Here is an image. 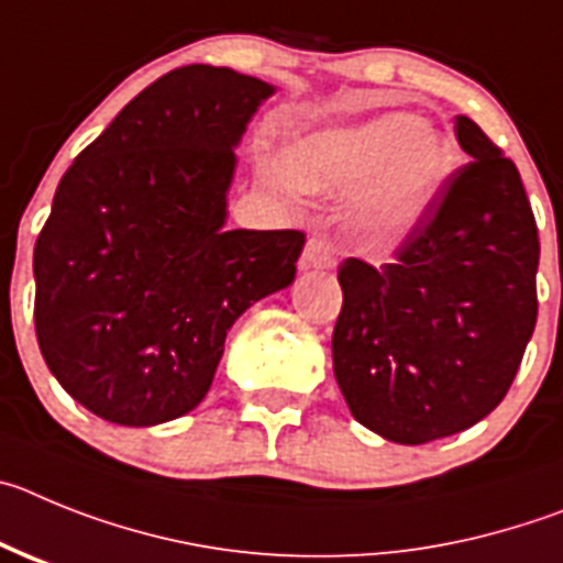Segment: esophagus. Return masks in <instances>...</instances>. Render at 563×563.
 <instances>
[{
	"instance_id": "obj_1",
	"label": "esophagus",
	"mask_w": 563,
	"mask_h": 563,
	"mask_svg": "<svg viewBox=\"0 0 563 563\" xmlns=\"http://www.w3.org/2000/svg\"><path fill=\"white\" fill-rule=\"evenodd\" d=\"M333 263H336V250L328 244L325 238H308V244L300 257V269L302 272L333 269Z\"/></svg>"
}]
</instances>
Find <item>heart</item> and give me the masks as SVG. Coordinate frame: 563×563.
<instances>
[{
  "instance_id": "b5f03b06",
  "label": "heart",
  "mask_w": 563,
  "mask_h": 563,
  "mask_svg": "<svg viewBox=\"0 0 563 563\" xmlns=\"http://www.w3.org/2000/svg\"><path fill=\"white\" fill-rule=\"evenodd\" d=\"M454 170L452 145L409 111H387L367 123L306 136L280 162H263L275 185L294 181L311 194L358 190L351 232L369 252L393 250L420 224Z\"/></svg>"
}]
</instances>
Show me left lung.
I'll use <instances>...</instances> for the list:
<instances>
[{
  "label": "left lung",
  "instance_id": "obj_1",
  "mask_svg": "<svg viewBox=\"0 0 563 563\" xmlns=\"http://www.w3.org/2000/svg\"><path fill=\"white\" fill-rule=\"evenodd\" d=\"M454 170L382 269L339 266L333 376L353 418L404 445L474 427L499 407L536 328L539 230L514 162L454 118Z\"/></svg>",
  "mask_w": 563,
  "mask_h": 563
}]
</instances>
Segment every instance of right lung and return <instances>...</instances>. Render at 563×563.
Returning a JSON list of instances; mask_svg holds the SVG:
<instances>
[{"label": "right lung", "mask_w": 563, "mask_h": 563, "mask_svg": "<svg viewBox=\"0 0 563 563\" xmlns=\"http://www.w3.org/2000/svg\"><path fill=\"white\" fill-rule=\"evenodd\" d=\"M275 86L190 64L78 154L35 241V336L98 418L156 427L210 389L227 331L291 286L300 230H227L235 148Z\"/></svg>", "instance_id": "right-lung-1"}]
</instances>
